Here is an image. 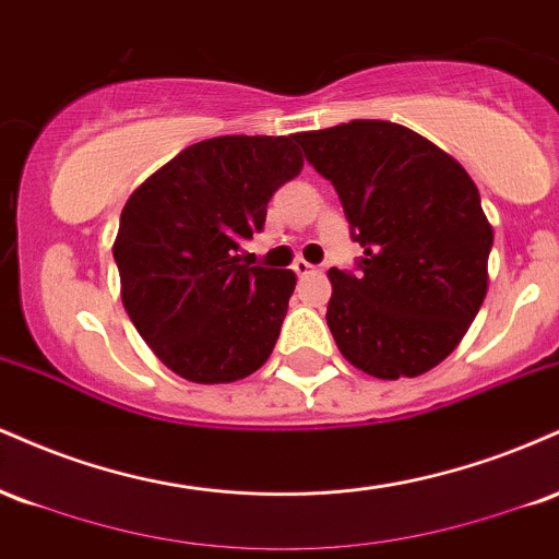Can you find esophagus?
I'll return each mask as SVG.
<instances>
[{"instance_id": "esophagus-1", "label": "esophagus", "mask_w": 559, "mask_h": 559, "mask_svg": "<svg viewBox=\"0 0 559 559\" xmlns=\"http://www.w3.org/2000/svg\"><path fill=\"white\" fill-rule=\"evenodd\" d=\"M294 273L299 275V278H305V275H312V273H318V267L316 265H310V262L307 260H294Z\"/></svg>"}]
</instances>
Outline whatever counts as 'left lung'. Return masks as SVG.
Here are the masks:
<instances>
[{
	"label": "left lung",
	"instance_id": "obj_1",
	"mask_svg": "<svg viewBox=\"0 0 559 559\" xmlns=\"http://www.w3.org/2000/svg\"><path fill=\"white\" fill-rule=\"evenodd\" d=\"M294 139L365 249L357 275L329 271L338 352L383 381L428 373L463 342L489 288L493 230L476 183L433 141L389 120Z\"/></svg>",
	"mask_w": 559,
	"mask_h": 559
}]
</instances>
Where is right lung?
Masks as SVG:
<instances>
[{"label": "right lung", "instance_id": "add662e5", "mask_svg": "<svg viewBox=\"0 0 559 559\" xmlns=\"http://www.w3.org/2000/svg\"><path fill=\"white\" fill-rule=\"evenodd\" d=\"M301 165L294 136H217L186 146L128 197L112 243L120 299L176 376L234 383L271 357L297 275L239 252Z\"/></svg>", "mask_w": 559, "mask_h": 559}]
</instances>
